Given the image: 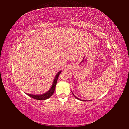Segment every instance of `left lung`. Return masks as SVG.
Segmentation results:
<instances>
[{"label": "left lung", "mask_w": 129, "mask_h": 129, "mask_svg": "<svg viewBox=\"0 0 129 129\" xmlns=\"http://www.w3.org/2000/svg\"><path fill=\"white\" fill-rule=\"evenodd\" d=\"M73 95H74V94H73ZM74 96H75V98H76V99H78V100H80V99H79V98H76V97L74 95ZM81 101H83V100H81Z\"/></svg>", "instance_id": "1"}]
</instances>
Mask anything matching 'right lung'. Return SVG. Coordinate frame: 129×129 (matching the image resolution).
Wrapping results in <instances>:
<instances>
[{
    "mask_svg": "<svg viewBox=\"0 0 129 129\" xmlns=\"http://www.w3.org/2000/svg\"><path fill=\"white\" fill-rule=\"evenodd\" d=\"M61 71H60L59 72L57 73V74L55 76V78L54 79V80L53 81V85H52V86L51 87L50 89L49 90V91L45 93L44 94H42V95H33V94H26L29 96H30L31 98L34 99L36 100H44L46 99H48L49 98H50L51 96H52L54 94V91H55V86H56V84L57 83V79H58L59 76L60 75V74L61 73Z\"/></svg>",
    "mask_w": 129,
    "mask_h": 129,
    "instance_id": "1",
    "label": "right lung"
}]
</instances>
